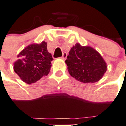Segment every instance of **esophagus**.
Returning <instances> with one entry per match:
<instances>
[{
	"instance_id": "1",
	"label": "esophagus",
	"mask_w": 126,
	"mask_h": 126,
	"mask_svg": "<svg viewBox=\"0 0 126 126\" xmlns=\"http://www.w3.org/2000/svg\"><path fill=\"white\" fill-rule=\"evenodd\" d=\"M67 53H63V55H62V57H61V59H63V60H65V59L67 58Z\"/></svg>"
}]
</instances>
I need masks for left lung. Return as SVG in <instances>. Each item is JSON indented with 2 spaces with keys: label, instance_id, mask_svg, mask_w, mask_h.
Wrapping results in <instances>:
<instances>
[{
  "label": "left lung",
  "instance_id": "8db88e82",
  "mask_svg": "<svg viewBox=\"0 0 126 126\" xmlns=\"http://www.w3.org/2000/svg\"><path fill=\"white\" fill-rule=\"evenodd\" d=\"M65 63L71 76L84 83L98 81L107 71L101 55L91 47L79 43L71 49Z\"/></svg>",
  "mask_w": 126,
  "mask_h": 126
}]
</instances>
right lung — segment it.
<instances>
[{
  "instance_id": "add662e5",
  "label": "right lung",
  "mask_w": 126,
  "mask_h": 126,
  "mask_svg": "<svg viewBox=\"0 0 126 126\" xmlns=\"http://www.w3.org/2000/svg\"><path fill=\"white\" fill-rule=\"evenodd\" d=\"M47 46L45 41L31 44L18 54V59L14 63V71L26 83H35L49 74L53 57Z\"/></svg>"
}]
</instances>
